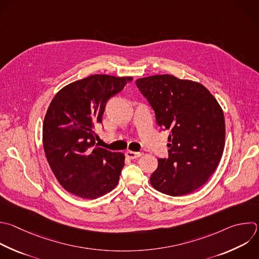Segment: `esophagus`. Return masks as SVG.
Returning a JSON list of instances; mask_svg holds the SVG:
<instances>
[{
	"label": "esophagus",
	"mask_w": 259,
	"mask_h": 259,
	"mask_svg": "<svg viewBox=\"0 0 259 259\" xmlns=\"http://www.w3.org/2000/svg\"><path fill=\"white\" fill-rule=\"evenodd\" d=\"M126 156L130 159H134V158H137V157H140L143 153L142 152H135V151H131V150H127L126 151Z\"/></svg>",
	"instance_id": "34e87169"
}]
</instances>
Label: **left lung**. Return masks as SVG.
I'll return each mask as SVG.
<instances>
[{
	"label": "left lung",
	"mask_w": 259,
	"mask_h": 259,
	"mask_svg": "<svg viewBox=\"0 0 259 259\" xmlns=\"http://www.w3.org/2000/svg\"><path fill=\"white\" fill-rule=\"evenodd\" d=\"M155 112L157 125L169 131L168 157L157 159L150 184L170 196H182L202 187L213 174L225 148L223 110L201 83L173 75L136 80Z\"/></svg>",
	"instance_id": "obj_1"
}]
</instances>
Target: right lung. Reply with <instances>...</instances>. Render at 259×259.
Instances as JSON below:
<instances>
[{
	"mask_svg": "<svg viewBox=\"0 0 259 259\" xmlns=\"http://www.w3.org/2000/svg\"><path fill=\"white\" fill-rule=\"evenodd\" d=\"M132 80L95 74L64 86L52 100L42 124L44 149L56 179L71 194L96 199L118 185L125 155L95 147V128L107 102Z\"/></svg>",
	"mask_w": 259,
	"mask_h": 259,
	"instance_id": "obj_1",
	"label": "right lung"
}]
</instances>
